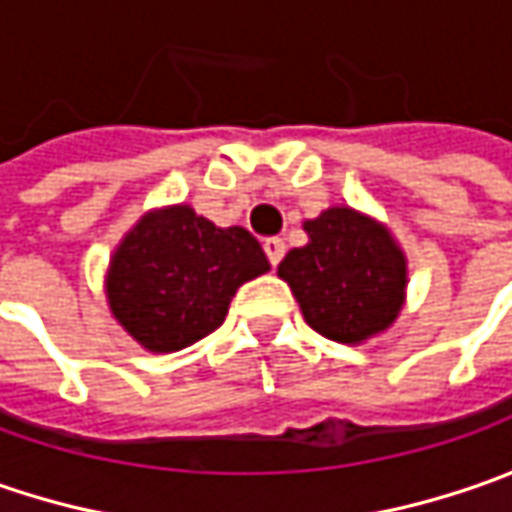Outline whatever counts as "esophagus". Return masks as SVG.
Instances as JSON below:
<instances>
[{
	"mask_svg": "<svg viewBox=\"0 0 512 512\" xmlns=\"http://www.w3.org/2000/svg\"><path fill=\"white\" fill-rule=\"evenodd\" d=\"M265 253L267 259H270V265L276 267L279 262H282V256H285V242L282 239H276V236H270V239H265Z\"/></svg>",
	"mask_w": 512,
	"mask_h": 512,
	"instance_id": "esophagus-1",
	"label": "esophagus"
}]
</instances>
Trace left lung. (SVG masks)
Segmentation results:
<instances>
[{
    "instance_id": "left-lung-1",
    "label": "left lung",
    "mask_w": 512,
    "mask_h": 512,
    "mask_svg": "<svg viewBox=\"0 0 512 512\" xmlns=\"http://www.w3.org/2000/svg\"><path fill=\"white\" fill-rule=\"evenodd\" d=\"M302 227L307 245L293 247L276 273L307 325L339 344H364L393 327L407 299V256L390 227L347 205Z\"/></svg>"
}]
</instances>
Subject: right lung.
<instances>
[{"label":"right lung","instance_id":"1","mask_svg":"<svg viewBox=\"0 0 512 512\" xmlns=\"http://www.w3.org/2000/svg\"><path fill=\"white\" fill-rule=\"evenodd\" d=\"M270 270L245 227H216L190 205L148 210L110 253L105 299L148 353H176L225 322L236 290Z\"/></svg>","mask_w":512,"mask_h":512}]
</instances>
